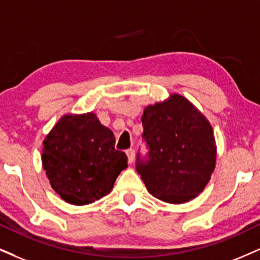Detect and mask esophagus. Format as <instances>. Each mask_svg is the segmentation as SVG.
Returning <instances> with one entry per match:
<instances>
[{
  "label": "esophagus",
  "instance_id": "1",
  "mask_svg": "<svg viewBox=\"0 0 260 260\" xmlns=\"http://www.w3.org/2000/svg\"><path fill=\"white\" fill-rule=\"evenodd\" d=\"M126 154H127V157H128V162H129V164H132L133 158H134V150L133 149H128V150H126Z\"/></svg>",
  "mask_w": 260,
  "mask_h": 260
}]
</instances>
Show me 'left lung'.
<instances>
[{"label":"left lung","mask_w":260,"mask_h":260,"mask_svg":"<svg viewBox=\"0 0 260 260\" xmlns=\"http://www.w3.org/2000/svg\"><path fill=\"white\" fill-rule=\"evenodd\" d=\"M143 139L149 152L137 155V172L148 191L168 203L190 201L205 189L215 166L213 129L189 100H170L146 106Z\"/></svg>","instance_id":"left-lung-1"}]
</instances>
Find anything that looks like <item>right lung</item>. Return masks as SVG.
Segmentation results:
<instances>
[{"label":"right lung","mask_w":260,"mask_h":260,"mask_svg":"<svg viewBox=\"0 0 260 260\" xmlns=\"http://www.w3.org/2000/svg\"><path fill=\"white\" fill-rule=\"evenodd\" d=\"M42 166L49 183L71 205H88L108 195L127 156L93 112L65 115L43 140Z\"/></svg>","instance_id":"right-lung-1"}]
</instances>
